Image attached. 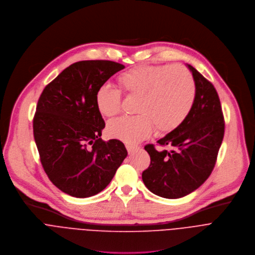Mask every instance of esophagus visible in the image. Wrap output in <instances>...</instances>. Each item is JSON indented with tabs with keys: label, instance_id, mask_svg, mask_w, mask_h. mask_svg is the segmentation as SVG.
Wrapping results in <instances>:
<instances>
[{
	"label": "esophagus",
	"instance_id": "1",
	"mask_svg": "<svg viewBox=\"0 0 255 255\" xmlns=\"http://www.w3.org/2000/svg\"><path fill=\"white\" fill-rule=\"evenodd\" d=\"M126 147H127L128 151V154H133V152H134L136 149H138V148H139V146H138V145L129 144V143H127V144H126Z\"/></svg>",
	"mask_w": 255,
	"mask_h": 255
}]
</instances>
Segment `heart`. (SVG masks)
I'll list each match as a JSON object with an SVG mask.
<instances>
[{
	"instance_id": "obj_1",
	"label": "heart",
	"mask_w": 255,
	"mask_h": 255,
	"mask_svg": "<svg viewBox=\"0 0 255 255\" xmlns=\"http://www.w3.org/2000/svg\"><path fill=\"white\" fill-rule=\"evenodd\" d=\"M122 90L129 97H138L135 116L122 117L108 127L110 136L127 143H135L156 128L167 133L189 116L196 98V82L192 73L181 65H144L124 72L119 77ZM112 84L101 85L95 94L98 112L113 119L121 113L123 93Z\"/></svg>"
}]
</instances>
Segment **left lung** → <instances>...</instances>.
<instances>
[{"label":"left lung","instance_id":"8db88e82","mask_svg":"<svg viewBox=\"0 0 255 255\" xmlns=\"http://www.w3.org/2000/svg\"><path fill=\"white\" fill-rule=\"evenodd\" d=\"M196 82L194 106L183 124L157 141L171 146L157 149L148 143L150 164L142 172L145 187L160 197L177 199L198 189L211 175L224 136L225 122L214 85L188 65Z\"/></svg>","mask_w":255,"mask_h":255}]
</instances>
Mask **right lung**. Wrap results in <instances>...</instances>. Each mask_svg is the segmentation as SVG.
Returning <instances> with one entry per match:
<instances>
[{
    "instance_id": "add662e5",
    "label": "right lung",
    "mask_w": 255,
    "mask_h": 255,
    "mask_svg": "<svg viewBox=\"0 0 255 255\" xmlns=\"http://www.w3.org/2000/svg\"><path fill=\"white\" fill-rule=\"evenodd\" d=\"M124 68L110 60L73 63L39 97L33 133L42 167L51 182L72 197L103 191L128 156L121 140L100 138L106 124L95 104L97 89Z\"/></svg>"
}]
</instances>
